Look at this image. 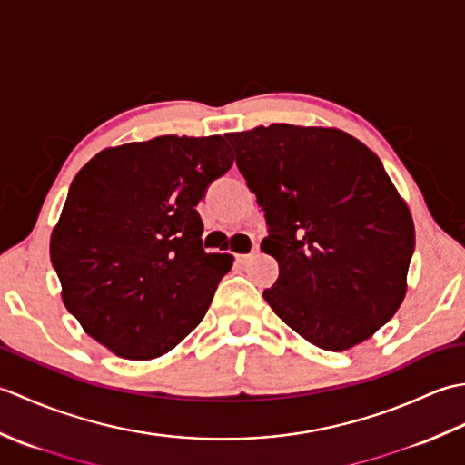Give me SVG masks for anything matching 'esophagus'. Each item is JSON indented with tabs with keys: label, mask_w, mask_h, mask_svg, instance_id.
Returning <instances> with one entry per match:
<instances>
[{
	"label": "esophagus",
	"mask_w": 465,
	"mask_h": 465,
	"mask_svg": "<svg viewBox=\"0 0 465 465\" xmlns=\"http://www.w3.org/2000/svg\"><path fill=\"white\" fill-rule=\"evenodd\" d=\"M260 252V248H258V245H253V250L250 252V253H238V255H235V260H238L240 263H245V262H248V260H252L253 258V255L255 253H258Z\"/></svg>",
	"instance_id": "esophagus-1"
}]
</instances>
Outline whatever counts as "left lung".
Returning <instances> with one entry per match:
<instances>
[{"mask_svg":"<svg viewBox=\"0 0 465 465\" xmlns=\"http://www.w3.org/2000/svg\"><path fill=\"white\" fill-rule=\"evenodd\" d=\"M225 137L265 212L262 252L280 265L265 302L322 350L371 338L403 302L416 245L380 157L335 127L272 124Z\"/></svg>","mask_w":465,"mask_h":465,"instance_id":"8db88e82","label":"left lung"}]
</instances>
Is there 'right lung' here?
I'll use <instances>...</instances> for the list:
<instances>
[{"mask_svg": "<svg viewBox=\"0 0 465 465\" xmlns=\"http://www.w3.org/2000/svg\"><path fill=\"white\" fill-rule=\"evenodd\" d=\"M232 165L222 135H162L82 167L49 255L85 333L120 358L152 360L203 320L233 258L205 253L195 205Z\"/></svg>", "mask_w": 465, "mask_h": 465, "instance_id": "right-lung-1", "label": "right lung"}]
</instances>
